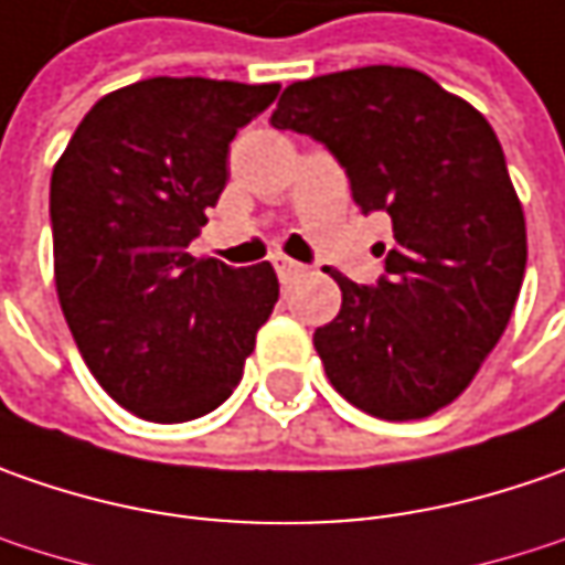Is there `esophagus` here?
<instances>
[{"label": "esophagus", "mask_w": 565, "mask_h": 565, "mask_svg": "<svg viewBox=\"0 0 565 565\" xmlns=\"http://www.w3.org/2000/svg\"><path fill=\"white\" fill-rule=\"evenodd\" d=\"M273 267H276V276H279L282 282H292L295 276L305 270V267H301L298 260L286 257V254H276V257H273Z\"/></svg>", "instance_id": "esophagus-1"}]
</instances>
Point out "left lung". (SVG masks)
<instances>
[{
    "label": "left lung",
    "mask_w": 565,
    "mask_h": 565,
    "mask_svg": "<svg viewBox=\"0 0 565 565\" xmlns=\"http://www.w3.org/2000/svg\"><path fill=\"white\" fill-rule=\"evenodd\" d=\"M270 125L323 143L361 213L393 220L374 286L330 273L342 308L315 330L327 377L383 422L434 415L500 342L525 276V216L493 128L399 65L295 81Z\"/></svg>",
    "instance_id": "left-lung-1"
}]
</instances>
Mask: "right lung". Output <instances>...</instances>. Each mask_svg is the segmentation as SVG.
Returning a JSON list of instances; mask_svg holds the SVG:
<instances>
[{
    "label": "right lung",
    "instance_id": "add662e5",
    "mask_svg": "<svg viewBox=\"0 0 565 565\" xmlns=\"http://www.w3.org/2000/svg\"><path fill=\"white\" fill-rule=\"evenodd\" d=\"M279 84L150 77L84 116L53 169L55 292L99 386L138 418L179 424L232 396L279 298L264 260H198L228 143Z\"/></svg>",
    "mask_w": 565,
    "mask_h": 565
}]
</instances>
